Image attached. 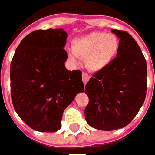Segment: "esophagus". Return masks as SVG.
<instances>
[{
	"instance_id": "obj_1",
	"label": "esophagus",
	"mask_w": 155,
	"mask_h": 155,
	"mask_svg": "<svg viewBox=\"0 0 155 155\" xmlns=\"http://www.w3.org/2000/svg\"><path fill=\"white\" fill-rule=\"evenodd\" d=\"M90 76L88 74H86V73H83L82 74V79H83V82H84V84L85 85L87 84V82L89 81V79H90Z\"/></svg>"
}]
</instances>
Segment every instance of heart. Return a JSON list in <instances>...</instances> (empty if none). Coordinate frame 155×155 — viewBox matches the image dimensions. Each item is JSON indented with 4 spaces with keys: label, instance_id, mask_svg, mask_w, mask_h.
<instances>
[{
    "label": "heart",
    "instance_id": "1",
    "mask_svg": "<svg viewBox=\"0 0 155 155\" xmlns=\"http://www.w3.org/2000/svg\"><path fill=\"white\" fill-rule=\"evenodd\" d=\"M120 40L115 34L104 32H93L72 41L68 56L76 61V56L85 59L87 68L98 72L107 68L116 59L120 51Z\"/></svg>",
    "mask_w": 155,
    "mask_h": 155
}]
</instances>
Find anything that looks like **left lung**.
I'll return each instance as SVG.
<instances>
[{
  "mask_svg": "<svg viewBox=\"0 0 155 155\" xmlns=\"http://www.w3.org/2000/svg\"><path fill=\"white\" fill-rule=\"evenodd\" d=\"M120 40L113 63L93 75L85 85L89 104L84 110L90 126L104 131L124 128L146 98L147 63L140 46L127 32L112 29Z\"/></svg>",
  "mask_w": 155,
  "mask_h": 155,
  "instance_id": "left-lung-1",
  "label": "left lung"
}]
</instances>
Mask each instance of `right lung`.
Instances as JSON below:
<instances>
[{"label": "right lung", "instance_id": "1", "mask_svg": "<svg viewBox=\"0 0 155 155\" xmlns=\"http://www.w3.org/2000/svg\"><path fill=\"white\" fill-rule=\"evenodd\" d=\"M66 39L62 28L34 31L21 40L11 62L14 108L36 131H58L64 110L84 91L82 71L65 68Z\"/></svg>", "mask_w": 155, "mask_h": 155}]
</instances>
